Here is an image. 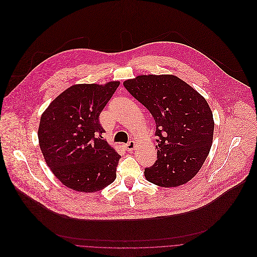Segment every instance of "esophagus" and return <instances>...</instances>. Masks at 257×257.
<instances>
[{
    "label": "esophagus",
    "instance_id": "esophagus-1",
    "mask_svg": "<svg viewBox=\"0 0 257 257\" xmlns=\"http://www.w3.org/2000/svg\"><path fill=\"white\" fill-rule=\"evenodd\" d=\"M124 147H125V149H126L127 151H134V150L136 149V147H137V144H136L134 141H131V142L127 143Z\"/></svg>",
    "mask_w": 257,
    "mask_h": 257
}]
</instances>
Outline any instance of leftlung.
I'll list each match as a JSON object with an SVG mask.
<instances>
[{
	"label": "left lung",
	"instance_id": "1",
	"mask_svg": "<svg viewBox=\"0 0 257 257\" xmlns=\"http://www.w3.org/2000/svg\"><path fill=\"white\" fill-rule=\"evenodd\" d=\"M123 86L156 122L157 160L145 169L146 179L161 187L188 182L213 143L215 122L207 100L173 75H141Z\"/></svg>",
	"mask_w": 257,
	"mask_h": 257
}]
</instances>
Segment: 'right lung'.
<instances>
[{
  "mask_svg": "<svg viewBox=\"0 0 257 257\" xmlns=\"http://www.w3.org/2000/svg\"><path fill=\"white\" fill-rule=\"evenodd\" d=\"M119 86L78 84L61 93L40 117L39 147L51 172L81 192L105 188L116 178L120 158L102 137L99 115Z\"/></svg>",
  "mask_w": 257,
  "mask_h": 257,
  "instance_id": "obj_1",
  "label": "right lung"
}]
</instances>
